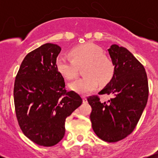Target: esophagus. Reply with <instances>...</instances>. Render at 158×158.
<instances>
[{"instance_id": "obj_1", "label": "esophagus", "mask_w": 158, "mask_h": 158, "mask_svg": "<svg viewBox=\"0 0 158 158\" xmlns=\"http://www.w3.org/2000/svg\"><path fill=\"white\" fill-rule=\"evenodd\" d=\"M82 99H83V102L84 103H87L88 102V100H87V98H86V97H85V96H82Z\"/></svg>"}]
</instances>
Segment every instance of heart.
<instances>
[{
  "mask_svg": "<svg viewBox=\"0 0 158 158\" xmlns=\"http://www.w3.org/2000/svg\"><path fill=\"white\" fill-rule=\"evenodd\" d=\"M70 54L72 59L59 56L56 60V69L66 79H76L78 67L87 64L84 71L85 77L69 85L73 91L81 94H88L97 89L99 82L106 85L113 78L115 72L113 61L104 55L102 49L97 45L85 43L72 49Z\"/></svg>",
  "mask_w": 158,
  "mask_h": 158,
  "instance_id": "obj_1",
  "label": "heart"
}]
</instances>
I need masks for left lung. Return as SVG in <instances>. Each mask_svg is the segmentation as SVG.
Segmentation results:
<instances>
[{
	"label": "left lung",
	"mask_w": 158,
	"mask_h": 158,
	"mask_svg": "<svg viewBox=\"0 0 158 158\" xmlns=\"http://www.w3.org/2000/svg\"><path fill=\"white\" fill-rule=\"evenodd\" d=\"M108 50L115 72L99 94L112 97L102 102L97 95L90 96L88 102L94 131L102 140L115 143L135 128L147 103L148 85L144 67L131 52L117 44Z\"/></svg>",
	"instance_id": "left-lung-1"
}]
</instances>
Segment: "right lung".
<instances>
[{"label":"right lung","instance_id":"right-lung-1","mask_svg":"<svg viewBox=\"0 0 158 158\" xmlns=\"http://www.w3.org/2000/svg\"><path fill=\"white\" fill-rule=\"evenodd\" d=\"M61 51L47 43L25 56L14 85L15 114L21 131L39 146H55L64 137L65 119L82 103L77 93L67 91L56 60Z\"/></svg>","mask_w":158,"mask_h":158}]
</instances>
